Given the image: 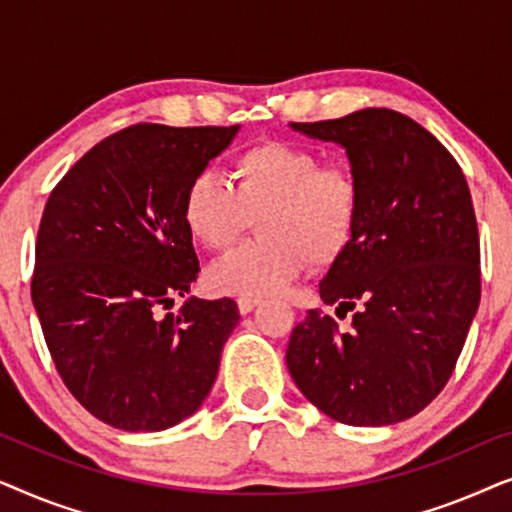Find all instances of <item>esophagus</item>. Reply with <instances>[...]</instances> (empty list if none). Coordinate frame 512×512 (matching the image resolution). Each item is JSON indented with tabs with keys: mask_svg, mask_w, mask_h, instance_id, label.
<instances>
[{
	"mask_svg": "<svg viewBox=\"0 0 512 512\" xmlns=\"http://www.w3.org/2000/svg\"><path fill=\"white\" fill-rule=\"evenodd\" d=\"M258 305H261V298H240V300H237V310H240V314H249Z\"/></svg>",
	"mask_w": 512,
	"mask_h": 512,
	"instance_id": "esophagus-1",
	"label": "esophagus"
}]
</instances>
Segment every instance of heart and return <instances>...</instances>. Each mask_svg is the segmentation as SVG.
I'll use <instances>...</instances> for the list:
<instances>
[{
  "label": "heart",
  "instance_id": "obj_1",
  "mask_svg": "<svg viewBox=\"0 0 512 512\" xmlns=\"http://www.w3.org/2000/svg\"><path fill=\"white\" fill-rule=\"evenodd\" d=\"M361 184L352 167L324 165L312 146L258 142L230 160L228 181L202 172L188 184L181 216L205 249L223 251L258 219L261 240L242 244L207 270L214 293L277 296L305 270L331 265L352 242Z\"/></svg>",
  "mask_w": 512,
  "mask_h": 512
}]
</instances>
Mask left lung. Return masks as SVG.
<instances>
[{
    "mask_svg": "<svg viewBox=\"0 0 512 512\" xmlns=\"http://www.w3.org/2000/svg\"><path fill=\"white\" fill-rule=\"evenodd\" d=\"M347 151L361 184L354 237L319 293L352 328L319 310L293 328L286 366L312 405L349 426H387L436 398L480 305V237L452 153L391 109L291 123Z\"/></svg>",
    "mask_w": 512,
    "mask_h": 512,
    "instance_id": "8db88e82",
    "label": "left lung"
}]
</instances>
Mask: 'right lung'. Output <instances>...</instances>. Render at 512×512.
<instances>
[{
    "mask_svg": "<svg viewBox=\"0 0 512 512\" xmlns=\"http://www.w3.org/2000/svg\"><path fill=\"white\" fill-rule=\"evenodd\" d=\"M237 130L130 125L95 144L46 202L32 303L62 382L104 424L170 429L212 389L237 303L163 310L200 270L181 216L186 188Z\"/></svg>",
    "mask_w": 512,
    "mask_h": 512,
    "instance_id": "right-lung-1",
    "label": "right lung"
}]
</instances>
